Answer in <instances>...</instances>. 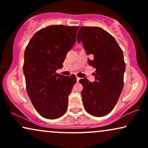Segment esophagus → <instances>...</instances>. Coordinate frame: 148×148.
Masks as SVG:
<instances>
[{"label":"esophagus","instance_id":"34e87169","mask_svg":"<svg viewBox=\"0 0 148 148\" xmlns=\"http://www.w3.org/2000/svg\"><path fill=\"white\" fill-rule=\"evenodd\" d=\"M79 80H80V78L78 77V76H76V81H79Z\"/></svg>","mask_w":148,"mask_h":148}]
</instances>
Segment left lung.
Masks as SVG:
<instances>
[{"label": "left lung", "instance_id": "1", "mask_svg": "<svg viewBox=\"0 0 148 148\" xmlns=\"http://www.w3.org/2000/svg\"><path fill=\"white\" fill-rule=\"evenodd\" d=\"M77 42H82L87 55L92 56L88 63L96 68L95 81L80 79L83 85L82 100L86 111L102 117L114 108L123 89L125 62L123 52L111 34L99 27L81 26Z\"/></svg>", "mask_w": 148, "mask_h": 148}]
</instances>
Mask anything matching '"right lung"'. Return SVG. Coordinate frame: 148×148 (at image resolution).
<instances>
[{"label":"right lung","mask_w":148,"mask_h":148,"mask_svg":"<svg viewBox=\"0 0 148 148\" xmlns=\"http://www.w3.org/2000/svg\"><path fill=\"white\" fill-rule=\"evenodd\" d=\"M79 28L49 25L37 31L25 49L23 70L27 93L36 111L45 118H59L67 110L76 76L60 75L56 71L63 67Z\"/></svg>","instance_id":"obj_1"}]
</instances>
